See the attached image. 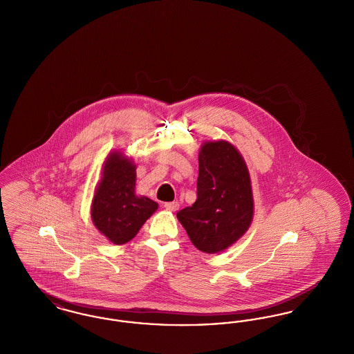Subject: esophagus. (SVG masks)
Returning a JSON list of instances; mask_svg holds the SVG:
<instances>
[{"instance_id":"obj_1","label":"esophagus","mask_w":354,"mask_h":354,"mask_svg":"<svg viewBox=\"0 0 354 354\" xmlns=\"http://www.w3.org/2000/svg\"><path fill=\"white\" fill-rule=\"evenodd\" d=\"M165 208L169 211H176L179 209V203L178 202H169L165 203Z\"/></svg>"}]
</instances>
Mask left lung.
Segmentation results:
<instances>
[{
    "label": "left lung",
    "mask_w": 354,
    "mask_h": 354,
    "mask_svg": "<svg viewBox=\"0 0 354 354\" xmlns=\"http://www.w3.org/2000/svg\"><path fill=\"white\" fill-rule=\"evenodd\" d=\"M196 188V202L180 209L178 220L199 251H224L247 232L253 218L250 172L235 146L203 143Z\"/></svg>",
    "instance_id": "obj_1"
}]
</instances>
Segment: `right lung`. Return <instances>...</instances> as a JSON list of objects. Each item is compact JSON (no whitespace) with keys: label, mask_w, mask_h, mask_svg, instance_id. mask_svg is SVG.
I'll return each instance as SVG.
<instances>
[{"label":"right lung","mask_w":354,"mask_h":354,"mask_svg":"<svg viewBox=\"0 0 354 354\" xmlns=\"http://www.w3.org/2000/svg\"><path fill=\"white\" fill-rule=\"evenodd\" d=\"M135 165L122 152H111L103 163L101 182L91 204V219L100 232L120 245L139 232L158 203L135 195Z\"/></svg>","instance_id":"obj_1"}]
</instances>
